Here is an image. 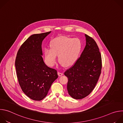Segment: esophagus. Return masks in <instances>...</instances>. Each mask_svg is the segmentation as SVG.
Wrapping results in <instances>:
<instances>
[{"label": "esophagus", "mask_w": 123, "mask_h": 123, "mask_svg": "<svg viewBox=\"0 0 123 123\" xmlns=\"http://www.w3.org/2000/svg\"><path fill=\"white\" fill-rule=\"evenodd\" d=\"M58 75L59 76H61L62 75H63V73H61V72H58Z\"/></svg>", "instance_id": "esophagus-1"}]
</instances>
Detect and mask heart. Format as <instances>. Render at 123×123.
<instances>
[{
    "label": "heart",
    "mask_w": 123,
    "mask_h": 123,
    "mask_svg": "<svg viewBox=\"0 0 123 123\" xmlns=\"http://www.w3.org/2000/svg\"><path fill=\"white\" fill-rule=\"evenodd\" d=\"M82 43L77 38L59 36L52 40L50 43V49L45 50V59L47 64L54 66L56 62L57 56L59 61L65 67L73 65L77 60L82 50Z\"/></svg>",
    "instance_id": "heart-1"
}]
</instances>
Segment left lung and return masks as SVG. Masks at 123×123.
<instances>
[{"instance_id":"left-lung-1","label":"left lung","mask_w":123,"mask_h":123,"mask_svg":"<svg viewBox=\"0 0 123 123\" xmlns=\"http://www.w3.org/2000/svg\"><path fill=\"white\" fill-rule=\"evenodd\" d=\"M86 46L74 65L65 72L68 78L67 90L75 99H83L92 91L101 74L102 59L94 40L85 34Z\"/></svg>"}]
</instances>
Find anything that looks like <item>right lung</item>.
<instances>
[{
    "mask_svg": "<svg viewBox=\"0 0 123 123\" xmlns=\"http://www.w3.org/2000/svg\"><path fill=\"white\" fill-rule=\"evenodd\" d=\"M50 32L31 35L17 53L15 66L19 84L24 93L33 100L43 99L58 78L56 70L48 67L42 58V43Z\"/></svg>",
    "mask_w": 123,
    "mask_h": 123,
    "instance_id": "1",
    "label": "right lung"
}]
</instances>
